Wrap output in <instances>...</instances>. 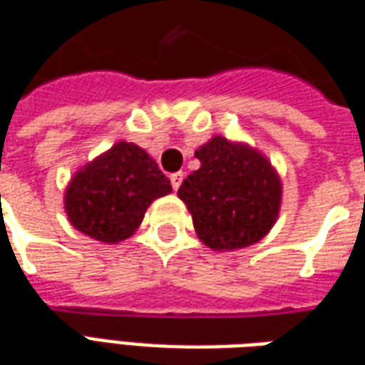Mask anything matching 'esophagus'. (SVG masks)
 <instances>
[{
	"label": "esophagus",
	"instance_id": "esophagus-1",
	"mask_svg": "<svg viewBox=\"0 0 365 365\" xmlns=\"http://www.w3.org/2000/svg\"><path fill=\"white\" fill-rule=\"evenodd\" d=\"M170 182H172V187L178 191V187H180L183 182V172H175V174L170 175Z\"/></svg>",
	"mask_w": 365,
	"mask_h": 365
}]
</instances>
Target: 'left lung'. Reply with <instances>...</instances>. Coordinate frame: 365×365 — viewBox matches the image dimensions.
Here are the masks:
<instances>
[{"label":"left lung","instance_id":"8db88e82","mask_svg":"<svg viewBox=\"0 0 365 365\" xmlns=\"http://www.w3.org/2000/svg\"><path fill=\"white\" fill-rule=\"evenodd\" d=\"M195 156L201 168L178 190L190 209L197 237L215 250L258 242L274 227L282 183L262 154L215 136Z\"/></svg>","mask_w":365,"mask_h":365}]
</instances>
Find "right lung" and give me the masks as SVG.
Here are the masks:
<instances>
[{"label":"right lung","mask_w":365,"mask_h":365,"mask_svg":"<svg viewBox=\"0 0 365 365\" xmlns=\"http://www.w3.org/2000/svg\"><path fill=\"white\" fill-rule=\"evenodd\" d=\"M170 191V180L140 146L117 143L74 175L64 205L80 232L119 242L138 229L152 201Z\"/></svg>","instance_id":"add662e5"}]
</instances>
